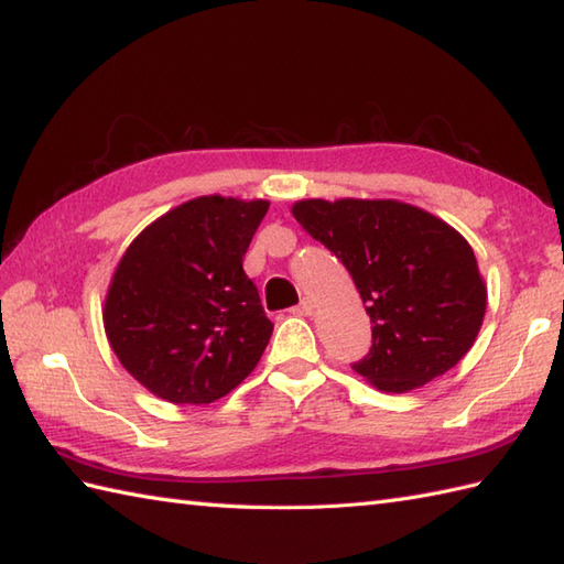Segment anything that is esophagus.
<instances>
[{"instance_id": "esophagus-1", "label": "esophagus", "mask_w": 564, "mask_h": 564, "mask_svg": "<svg viewBox=\"0 0 564 564\" xmlns=\"http://www.w3.org/2000/svg\"><path fill=\"white\" fill-rule=\"evenodd\" d=\"M314 308H316V304L306 296V299H302V304H299L294 311H296V314H302V316H311V314H314Z\"/></svg>"}]
</instances>
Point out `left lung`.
<instances>
[{
	"label": "left lung",
	"mask_w": 564,
	"mask_h": 564,
	"mask_svg": "<svg viewBox=\"0 0 564 564\" xmlns=\"http://www.w3.org/2000/svg\"><path fill=\"white\" fill-rule=\"evenodd\" d=\"M296 221L343 260L371 318L352 369L408 393L454 369L478 335L487 290L473 248L430 212L395 199H302Z\"/></svg>",
	"instance_id": "left-lung-1"
}]
</instances>
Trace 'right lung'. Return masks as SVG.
I'll return each instance as SVG.
<instances>
[{
	"label": "right lung",
	"mask_w": 564,
	"mask_h": 564,
	"mask_svg": "<svg viewBox=\"0 0 564 564\" xmlns=\"http://www.w3.org/2000/svg\"><path fill=\"white\" fill-rule=\"evenodd\" d=\"M270 203L205 195L166 212L124 250L104 325L132 377L169 403H212L256 369L270 343L243 256Z\"/></svg>",
	"instance_id": "1"
}]
</instances>
